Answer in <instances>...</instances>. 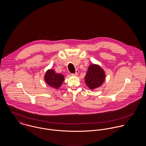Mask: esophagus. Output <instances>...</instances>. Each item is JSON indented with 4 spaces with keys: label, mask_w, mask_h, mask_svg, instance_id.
Masks as SVG:
<instances>
[{
    "label": "esophagus",
    "mask_w": 146,
    "mask_h": 146,
    "mask_svg": "<svg viewBox=\"0 0 146 146\" xmlns=\"http://www.w3.org/2000/svg\"><path fill=\"white\" fill-rule=\"evenodd\" d=\"M78 73H79V70L77 69V70H76V72H75V74H72V75H74V76H77V75H78Z\"/></svg>",
    "instance_id": "34e87169"
}]
</instances>
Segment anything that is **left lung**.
<instances>
[{
  "instance_id": "8db88e82",
  "label": "left lung",
  "mask_w": 146,
  "mask_h": 146,
  "mask_svg": "<svg viewBox=\"0 0 146 146\" xmlns=\"http://www.w3.org/2000/svg\"><path fill=\"white\" fill-rule=\"evenodd\" d=\"M85 76L86 85L91 90H94L101 86L104 82L106 74L104 69L98 64H92L88 68Z\"/></svg>"
}]
</instances>
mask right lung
Returning a JSON list of instances; mask_svg holds the SVG:
<instances>
[{"mask_svg":"<svg viewBox=\"0 0 146 146\" xmlns=\"http://www.w3.org/2000/svg\"><path fill=\"white\" fill-rule=\"evenodd\" d=\"M64 79V78L63 75L56 73L53 69L48 70L44 75L45 82L48 85L56 89L61 86Z\"/></svg>","mask_w":146,"mask_h":146,"instance_id":"1","label":"right lung"}]
</instances>
